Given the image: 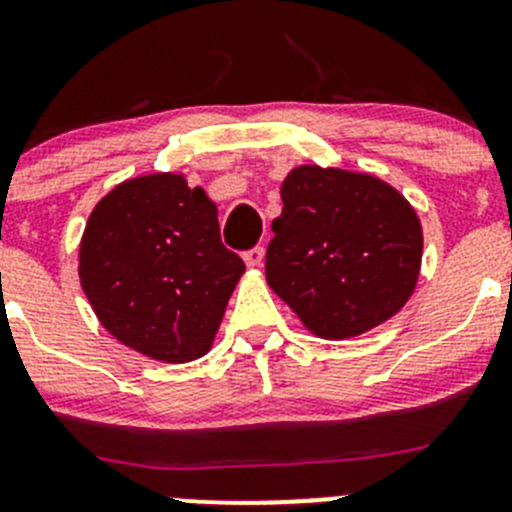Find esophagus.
Wrapping results in <instances>:
<instances>
[{"label": "esophagus", "instance_id": "1", "mask_svg": "<svg viewBox=\"0 0 512 512\" xmlns=\"http://www.w3.org/2000/svg\"><path fill=\"white\" fill-rule=\"evenodd\" d=\"M245 265L252 267V270H260L265 265V250L262 247H255V250L245 252Z\"/></svg>", "mask_w": 512, "mask_h": 512}]
</instances>
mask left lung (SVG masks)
Returning <instances> with one entry per match:
<instances>
[{
	"label": "left lung",
	"instance_id": "obj_1",
	"mask_svg": "<svg viewBox=\"0 0 512 512\" xmlns=\"http://www.w3.org/2000/svg\"><path fill=\"white\" fill-rule=\"evenodd\" d=\"M265 275L314 337L354 339L404 309L418 285L423 227L379 175L297 165L282 180Z\"/></svg>",
	"mask_w": 512,
	"mask_h": 512
}]
</instances>
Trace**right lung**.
I'll list each match as a JSON object with an SVG mask.
<instances>
[{"label": "right lung", "instance_id": "obj_1", "mask_svg": "<svg viewBox=\"0 0 512 512\" xmlns=\"http://www.w3.org/2000/svg\"><path fill=\"white\" fill-rule=\"evenodd\" d=\"M245 262L220 242L218 205L183 173L108 190L86 220L79 280L101 327L133 352L185 364L213 349Z\"/></svg>", "mask_w": 512, "mask_h": 512}]
</instances>
